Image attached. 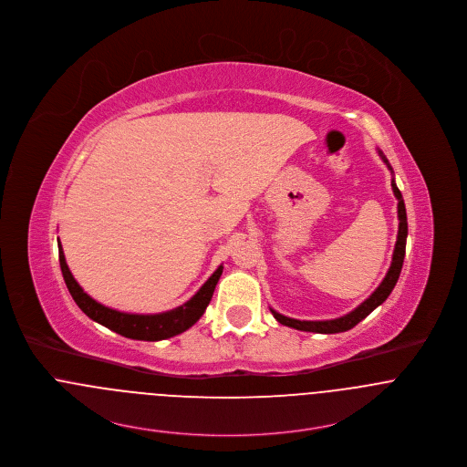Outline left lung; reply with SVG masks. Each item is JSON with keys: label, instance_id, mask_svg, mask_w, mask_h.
Segmentation results:
<instances>
[{"label": "left lung", "instance_id": "8db88e82", "mask_svg": "<svg viewBox=\"0 0 467 467\" xmlns=\"http://www.w3.org/2000/svg\"><path fill=\"white\" fill-rule=\"evenodd\" d=\"M382 157L383 162L387 164V168L392 172V168L389 164V161L385 159L382 151H379ZM392 185V192L398 200V219H400V226H398V239H396V246H394V254H392V262L390 267L383 278L382 284L379 285V289L368 297L364 303H360L355 310H351L349 314L337 317V319H330V321H299V319H293L287 316L278 314L276 310L271 308L275 319L285 327L296 328L301 332H316V334H339V332H346L351 330L355 325H358L364 317H368L379 305H382L387 296L392 293L400 273H401V265H403V258H405V246H407V234H409V226H407V211H405V203H403V196L392 178L390 182Z\"/></svg>", "mask_w": 467, "mask_h": 467}]
</instances>
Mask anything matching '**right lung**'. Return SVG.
I'll list each match as a JSON object with an SVG mask.
<instances>
[{
  "label": "right lung",
  "mask_w": 467,
  "mask_h": 467,
  "mask_svg": "<svg viewBox=\"0 0 467 467\" xmlns=\"http://www.w3.org/2000/svg\"><path fill=\"white\" fill-rule=\"evenodd\" d=\"M58 260H60L64 282L85 316H88L92 321L110 328L112 332L123 337L137 340L170 339L172 336H178L189 330L203 316L205 308L213 299V289L219 282V276L223 275V265H219L213 271V276L202 285V289L194 296L172 310L162 312V314H128V312L109 308L85 293L66 264L60 241H58Z\"/></svg>",
  "instance_id": "1"
}]
</instances>
